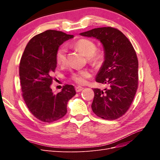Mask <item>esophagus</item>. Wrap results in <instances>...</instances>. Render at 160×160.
I'll return each mask as SVG.
<instances>
[{
	"mask_svg": "<svg viewBox=\"0 0 160 160\" xmlns=\"http://www.w3.org/2000/svg\"><path fill=\"white\" fill-rule=\"evenodd\" d=\"M83 89H84V88H82V87L77 86V87H76V88H75V91H76L77 92H80V91H81L82 90H83Z\"/></svg>",
	"mask_w": 160,
	"mask_h": 160,
	"instance_id": "34e87169",
	"label": "esophagus"
}]
</instances>
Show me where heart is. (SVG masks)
<instances>
[{"label":"heart","instance_id":"obj_1","mask_svg":"<svg viewBox=\"0 0 160 160\" xmlns=\"http://www.w3.org/2000/svg\"><path fill=\"white\" fill-rule=\"evenodd\" d=\"M74 46L81 52L88 57V61L93 64H99L103 60L104 52L101 49L97 48L96 43L88 38H82L77 41ZM56 61L57 65L63 66L67 62V49L62 46L59 48L56 52ZM91 72L88 70H81L72 72L71 79L77 83L84 85L91 77Z\"/></svg>","mask_w":160,"mask_h":160}]
</instances>
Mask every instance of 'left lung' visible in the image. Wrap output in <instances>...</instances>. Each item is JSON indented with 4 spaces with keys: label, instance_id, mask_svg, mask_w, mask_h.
<instances>
[{
    "label": "left lung",
    "instance_id": "1",
    "mask_svg": "<svg viewBox=\"0 0 160 160\" xmlns=\"http://www.w3.org/2000/svg\"><path fill=\"white\" fill-rule=\"evenodd\" d=\"M80 35L99 40L105 51V61L96 81L108 88L104 91L93 89L92 110L102 119H117L127 112L138 89L136 52L128 38L117 28H96Z\"/></svg>",
    "mask_w": 160,
    "mask_h": 160
}]
</instances>
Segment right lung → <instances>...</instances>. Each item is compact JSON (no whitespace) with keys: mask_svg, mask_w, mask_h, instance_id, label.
I'll list each match as a JSON object with an SVG mask.
<instances>
[{"mask_svg":"<svg viewBox=\"0 0 160 160\" xmlns=\"http://www.w3.org/2000/svg\"><path fill=\"white\" fill-rule=\"evenodd\" d=\"M71 38L73 35L55 30L38 34L28 41L21 59L22 96L31 113L42 122L51 123L64 117L67 103L76 94L71 85H64L56 94L51 88L57 67L56 52Z\"/></svg>","mask_w":160,"mask_h":160,"instance_id":"right-lung-1","label":"right lung"}]
</instances>
